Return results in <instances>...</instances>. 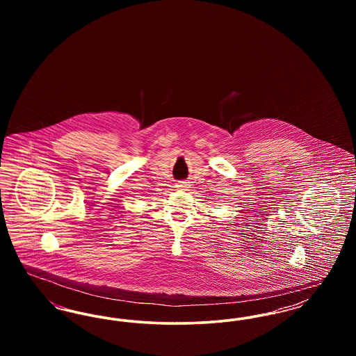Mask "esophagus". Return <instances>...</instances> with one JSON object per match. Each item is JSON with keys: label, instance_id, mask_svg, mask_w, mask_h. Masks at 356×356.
I'll return each mask as SVG.
<instances>
[{"label": "esophagus", "instance_id": "obj_1", "mask_svg": "<svg viewBox=\"0 0 356 356\" xmlns=\"http://www.w3.org/2000/svg\"><path fill=\"white\" fill-rule=\"evenodd\" d=\"M176 186H177L179 189H186V188H188V183H186V181H179V183L176 184Z\"/></svg>", "mask_w": 356, "mask_h": 356}]
</instances>
